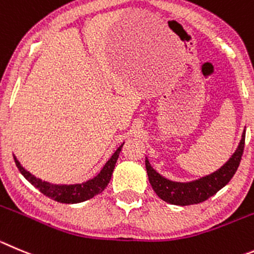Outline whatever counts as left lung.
Wrapping results in <instances>:
<instances>
[{"instance_id": "8db88e82", "label": "left lung", "mask_w": 254, "mask_h": 254, "mask_svg": "<svg viewBox=\"0 0 254 254\" xmlns=\"http://www.w3.org/2000/svg\"><path fill=\"white\" fill-rule=\"evenodd\" d=\"M245 139L246 129L242 134V139L236 151L219 169L190 182L170 181L156 172L149 163L148 158H145V168L146 173H148L149 183L156 195L169 204L184 207V205L198 204V203L204 202L223 187H226L233 178V175L236 174L239 163H241L243 149H245Z\"/></svg>"}]
</instances>
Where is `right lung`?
I'll list each match as a JSON object with an SVG mask.
<instances>
[{"instance_id":"obj_1","label":"right lung","mask_w":254,"mask_h":254,"mask_svg":"<svg viewBox=\"0 0 254 254\" xmlns=\"http://www.w3.org/2000/svg\"><path fill=\"white\" fill-rule=\"evenodd\" d=\"M123 145H124V143L114 151L111 158L105 163V165H104L103 169L100 170V173L98 175H95L94 178H91L89 181L77 184H54L49 183V182H45L42 179H40V178L35 177L34 174H31L28 170H26L21 165V163L18 162L15 155H13V159H15L16 167L18 168L21 174L35 188L39 189L44 195L54 199L56 202L66 203V204H76V203H81L94 198L95 195L100 194L108 187L109 182L111 179V175H113L114 168H115L118 158H119V154L122 151Z\"/></svg>"}]
</instances>
